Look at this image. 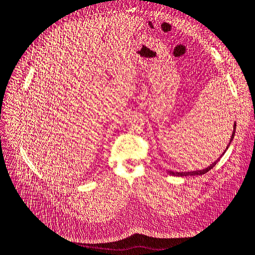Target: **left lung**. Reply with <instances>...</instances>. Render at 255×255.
Wrapping results in <instances>:
<instances>
[{"mask_svg": "<svg viewBox=\"0 0 255 255\" xmlns=\"http://www.w3.org/2000/svg\"><path fill=\"white\" fill-rule=\"evenodd\" d=\"M236 127H237V125H236V123H235V125H234V132H232V136H231V138H230V142H229V144L231 143V141L232 140H234V137H235V133H236ZM229 144L227 145V149H228V147H229ZM227 149L225 150V152L227 151ZM225 152L220 155V158L221 156H223L224 154H225ZM220 158H218V160L217 161H215L213 164H210L208 167H206V169H204V170H198V171H192V172H173V171H167V173H170L171 175H174V176H187V175H203V174H205V173H207L208 171H210L211 169H213V167L216 165V163H217V162L220 160Z\"/></svg>", "mask_w": 255, "mask_h": 255, "instance_id": "left-lung-1", "label": "left lung"}]
</instances>
